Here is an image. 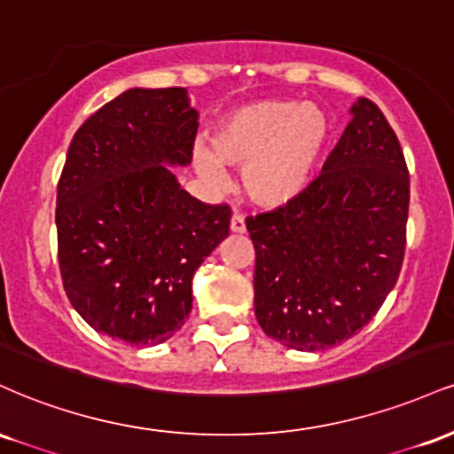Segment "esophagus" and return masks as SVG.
I'll list each match as a JSON object with an SVG mask.
<instances>
[{"label":"esophagus","instance_id":"34e87169","mask_svg":"<svg viewBox=\"0 0 454 454\" xmlns=\"http://www.w3.org/2000/svg\"><path fill=\"white\" fill-rule=\"evenodd\" d=\"M231 231L234 234H243L245 232V220L243 215H239V213H234L232 220H231Z\"/></svg>","mask_w":454,"mask_h":454}]
</instances>
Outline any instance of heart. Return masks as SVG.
<instances>
[{
    "label": "heart",
    "mask_w": 454,
    "mask_h": 454,
    "mask_svg": "<svg viewBox=\"0 0 454 454\" xmlns=\"http://www.w3.org/2000/svg\"><path fill=\"white\" fill-rule=\"evenodd\" d=\"M331 140V121L299 100H258L231 111L211 132L209 151H196L198 175L222 184V166L241 168L249 202L278 209L296 200L314 176Z\"/></svg>",
    "instance_id": "1"
}]
</instances>
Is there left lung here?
Wrapping results in <instances>:
<instances>
[{"label": "left lung", "mask_w": 454, "mask_h": 454, "mask_svg": "<svg viewBox=\"0 0 454 454\" xmlns=\"http://www.w3.org/2000/svg\"><path fill=\"white\" fill-rule=\"evenodd\" d=\"M322 173L290 205L245 220L256 249L254 309L301 352L350 340L382 307L405 254L410 173L397 134L367 98Z\"/></svg>", "instance_id": "left-lung-1"}]
</instances>
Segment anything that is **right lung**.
Listing matches in <instances>:
<instances>
[{
  "label": "right lung",
  "instance_id": "add662e5",
  "mask_svg": "<svg viewBox=\"0 0 454 454\" xmlns=\"http://www.w3.org/2000/svg\"><path fill=\"white\" fill-rule=\"evenodd\" d=\"M196 132L184 87H134L76 129L57 184V254L67 299L93 331L151 346L190 316L196 269L232 215L173 175L192 161Z\"/></svg>",
  "mask_w": 454,
  "mask_h": 454
}]
</instances>
